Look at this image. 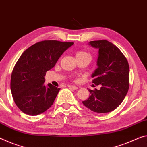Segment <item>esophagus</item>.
Returning a JSON list of instances; mask_svg holds the SVG:
<instances>
[{
	"mask_svg": "<svg viewBox=\"0 0 147 147\" xmlns=\"http://www.w3.org/2000/svg\"><path fill=\"white\" fill-rule=\"evenodd\" d=\"M68 87L70 88V89H78V87L75 86V85H68Z\"/></svg>",
	"mask_w": 147,
	"mask_h": 147,
	"instance_id": "obj_1",
	"label": "esophagus"
}]
</instances>
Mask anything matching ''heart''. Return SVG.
<instances>
[{
  "instance_id": "b5f03b06",
  "label": "heart",
  "mask_w": 147,
  "mask_h": 147,
  "mask_svg": "<svg viewBox=\"0 0 147 147\" xmlns=\"http://www.w3.org/2000/svg\"><path fill=\"white\" fill-rule=\"evenodd\" d=\"M85 55H89V54L86 53V52H85V51H80V52H78V53L76 54V56H85Z\"/></svg>"
}]
</instances>
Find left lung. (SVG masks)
<instances>
[{"label": "left lung", "instance_id": "left-lung-1", "mask_svg": "<svg viewBox=\"0 0 147 147\" xmlns=\"http://www.w3.org/2000/svg\"><path fill=\"white\" fill-rule=\"evenodd\" d=\"M89 44L98 49V67L91 77L92 83L101 87L99 90L89 89V98L82 102L94 112H110L120 105L127 93L129 66L125 56L112 42L99 40Z\"/></svg>", "mask_w": 147, "mask_h": 147}]
</instances>
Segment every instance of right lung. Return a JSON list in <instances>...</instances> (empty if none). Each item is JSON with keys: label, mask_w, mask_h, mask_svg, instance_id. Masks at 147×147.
<instances>
[{"label": "right lung", "mask_w": 147, "mask_h": 147, "mask_svg": "<svg viewBox=\"0 0 147 147\" xmlns=\"http://www.w3.org/2000/svg\"><path fill=\"white\" fill-rule=\"evenodd\" d=\"M73 45L74 42L42 40L22 53L13 67L10 81L13 99L22 112L36 116L53 105L60 89L51 83L45 85V76Z\"/></svg>", "instance_id": "right-lung-1"}]
</instances>
